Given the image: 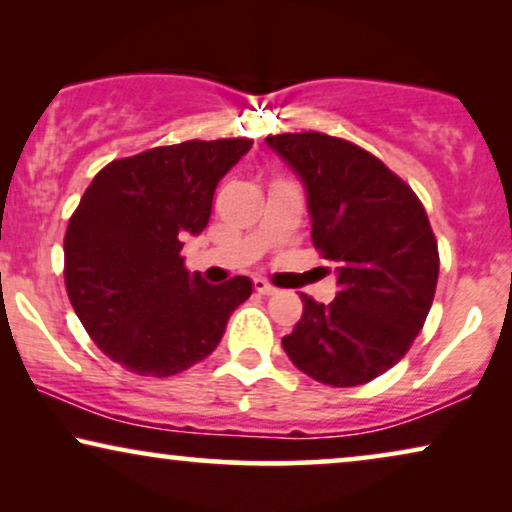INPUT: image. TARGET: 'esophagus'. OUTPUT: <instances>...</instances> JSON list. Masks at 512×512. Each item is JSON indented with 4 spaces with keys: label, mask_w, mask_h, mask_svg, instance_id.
<instances>
[{
    "label": "esophagus",
    "mask_w": 512,
    "mask_h": 512,
    "mask_svg": "<svg viewBox=\"0 0 512 512\" xmlns=\"http://www.w3.org/2000/svg\"><path fill=\"white\" fill-rule=\"evenodd\" d=\"M254 289L261 293V296H272V293H275V286L265 282V279H254Z\"/></svg>",
    "instance_id": "esophagus-1"
}]
</instances>
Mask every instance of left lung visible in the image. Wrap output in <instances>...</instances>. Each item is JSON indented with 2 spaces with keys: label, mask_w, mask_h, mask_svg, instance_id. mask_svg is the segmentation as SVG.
<instances>
[{
  "label": "left lung",
  "mask_w": 512,
  "mask_h": 512,
  "mask_svg": "<svg viewBox=\"0 0 512 512\" xmlns=\"http://www.w3.org/2000/svg\"><path fill=\"white\" fill-rule=\"evenodd\" d=\"M307 195L312 242L338 263L331 303L303 298L282 340L293 366L331 387L387 373L422 331L438 284V242L412 188L373 153L321 132L265 139Z\"/></svg>",
  "instance_id": "1"
}]
</instances>
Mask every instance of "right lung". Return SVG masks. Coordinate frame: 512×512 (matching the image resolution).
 Masks as SVG:
<instances>
[{"label":"right lung","mask_w":512,"mask_h":512,"mask_svg":"<svg viewBox=\"0 0 512 512\" xmlns=\"http://www.w3.org/2000/svg\"><path fill=\"white\" fill-rule=\"evenodd\" d=\"M251 139L158 146L97 172L65 235V284L76 317L111 361L170 377L207 359L249 277L207 284L184 265V240L209 223L219 181Z\"/></svg>","instance_id":"right-lung-1"}]
</instances>
